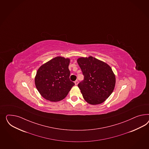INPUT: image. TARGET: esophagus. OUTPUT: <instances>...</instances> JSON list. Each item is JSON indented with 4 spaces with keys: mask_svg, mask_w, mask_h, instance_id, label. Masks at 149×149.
<instances>
[{
    "mask_svg": "<svg viewBox=\"0 0 149 149\" xmlns=\"http://www.w3.org/2000/svg\"><path fill=\"white\" fill-rule=\"evenodd\" d=\"M74 84H75V85H78V81H74Z\"/></svg>",
    "mask_w": 149,
    "mask_h": 149,
    "instance_id": "obj_1",
    "label": "esophagus"
}]
</instances>
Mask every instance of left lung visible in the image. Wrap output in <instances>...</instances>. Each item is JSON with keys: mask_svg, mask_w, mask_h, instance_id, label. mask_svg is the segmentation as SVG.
<instances>
[{"mask_svg": "<svg viewBox=\"0 0 149 149\" xmlns=\"http://www.w3.org/2000/svg\"><path fill=\"white\" fill-rule=\"evenodd\" d=\"M77 63L84 76L78 86L85 101L93 105L104 102L115 88V74L111 68L91 56L79 58Z\"/></svg>", "mask_w": 149, "mask_h": 149, "instance_id": "obj_1", "label": "left lung"}]
</instances>
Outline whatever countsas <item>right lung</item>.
<instances>
[{
  "label": "right lung",
  "mask_w": 149,
  "mask_h": 149,
  "mask_svg": "<svg viewBox=\"0 0 149 149\" xmlns=\"http://www.w3.org/2000/svg\"><path fill=\"white\" fill-rule=\"evenodd\" d=\"M70 61L68 58L57 56L38 68L35 84L39 93L46 100L51 102L63 100L74 85L70 79Z\"/></svg>",
  "instance_id": "add662e5"
}]
</instances>
